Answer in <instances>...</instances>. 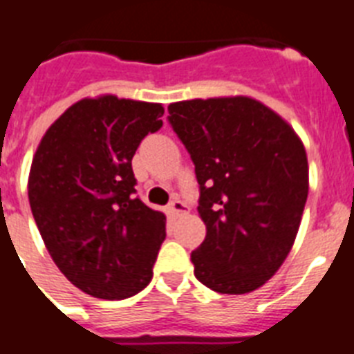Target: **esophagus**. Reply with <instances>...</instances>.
Wrapping results in <instances>:
<instances>
[{"instance_id": "esophagus-1", "label": "esophagus", "mask_w": 354, "mask_h": 354, "mask_svg": "<svg viewBox=\"0 0 354 354\" xmlns=\"http://www.w3.org/2000/svg\"><path fill=\"white\" fill-rule=\"evenodd\" d=\"M169 212L172 214V216H182L183 212H185V203H183L182 200H178V198H174V200L171 201V203H169Z\"/></svg>"}]
</instances>
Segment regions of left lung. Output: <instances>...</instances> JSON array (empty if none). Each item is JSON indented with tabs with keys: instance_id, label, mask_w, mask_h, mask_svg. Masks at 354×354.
<instances>
[{
	"instance_id": "obj_1",
	"label": "left lung",
	"mask_w": 354,
	"mask_h": 354,
	"mask_svg": "<svg viewBox=\"0 0 354 354\" xmlns=\"http://www.w3.org/2000/svg\"><path fill=\"white\" fill-rule=\"evenodd\" d=\"M169 122L191 153L207 236L191 254L196 279L243 295L288 257L308 200L299 135L259 100L236 95L169 104Z\"/></svg>"
}]
</instances>
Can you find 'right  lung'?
I'll use <instances>...</instances> for the list:
<instances>
[{"label": "right lung", "instance_id": "add662e5", "mask_svg": "<svg viewBox=\"0 0 354 354\" xmlns=\"http://www.w3.org/2000/svg\"><path fill=\"white\" fill-rule=\"evenodd\" d=\"M162 115L156 102L86 97L46 129L32 158L28 200L44 246L97 299H127L153 279L165 216L135 198L131 160Z\"/></svg>", "mask_w": 354, "mask_h": 354}]
</instances>
